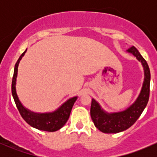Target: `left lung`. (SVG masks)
<instances>
[{
  "label": "left lung",
  "mask_w": 157,
  "mask_h": 157,
  "mask_svg": "<svg viewBox=\"0 0 157 157\" xmlns=\"http://www.w3.org/2000/svg\"><path fill=\"white\" fill-rule=\"evenodd\" d=\"M127 52L128 53L132 54L139 61L141 62L144 71L143 86L135 102L125 110L121 112L109 113L104 111L94 99H92L90 108V115L92 120L95 126L99 131L106 134L121 132L132 126L144 110L149 100L150 72L148 64L138 50L134 46L128 48Z\"/></svg>",
  "instance_id": "8db88e82"
}]
</instances>
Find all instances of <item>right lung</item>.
Instances as JSON below:
<instances>
[{"label":"right lung","instance_id":"1","mask_svg":"<svg viewBox=\"0 0 157 157\" xmlns=\"http://www.w3.org/2000/svg\"><path fill=\"white\" fill-rule=\"evenodd\" d=\"M27 50V49H26ZM26 50L20 56L19 59L17 60L15 64L13 72V77L12 80V95L13 97L14 102L16 105L20 112V115L23 117V119L32 127L36 128V129L41 130V131H49L53 132L58 130L61 129L63 126L65 124L67 121L68 120L70 114H71V109L74 102L77 99V96L71 98L68 100L66 101L63 103L58 109L52 112H46V113H36V112H32L28 109L25 108L19 99L18 96L17 94L16 90V81L17 77V71H18V66L20 60L22 59L26 53Z\"/></svg>","mask_w":157,"mask_h":157}]
</instances>
